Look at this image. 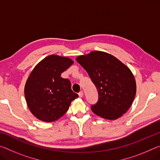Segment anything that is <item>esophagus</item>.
<instances>
[{"mask_svg":"<svg viewBox=\"0 0 160 160\" xmlns=\"http://www.w3.org/2000/svg\"><path fill=\"white\" fill-rule=\"evenodd\" d=\"M78 95H79L80 97H82L83 96V92L82 91H80V92L78 93Z\"/></svg>","mask_w":160,"mask_h":160,"instance_id":"1","label":"esophagus"}]
</instances>
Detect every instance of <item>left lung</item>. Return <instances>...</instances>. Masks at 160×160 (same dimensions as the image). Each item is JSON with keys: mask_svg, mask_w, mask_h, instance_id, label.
Segmentation results:
<instances>
[{"mask_svg": "<svg viewBox=\"0 0 160 160\" xmlns=\"http://www.w3.org/2000/svg\"><path fill=\"white\" fill-rule=\"evenodd\" d=\"M76 61L88 72L98 92L92 111L109 120L121 117L131 106L136 93L131 70L114 56L99 51L78 56Z\"/></svg>", "mask_w": 160, "mask_h": 160, "instance_id": "8db88e82", "label": "left lung"}]
</instances>
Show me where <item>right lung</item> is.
<instances>
[{
    "mask_svg": "<svg viewBox=\"0 0 160 160\" xmlns=\"http://www.w3.org/2000/svg\"><path fill=\"white\" fill-rule=\"evenodd\" d=\"M72 64L68 58L51 55L39 62L29 75L25 95L29 110L38 119L46 122L56 121L78 97L71 90L70 81L61 77Z\"/></svg>",
    "mask_w": 160,
    "mask_h": 160,
    "instance_id": "obj_1",
    "label": "right lung"
}]
</instances>
